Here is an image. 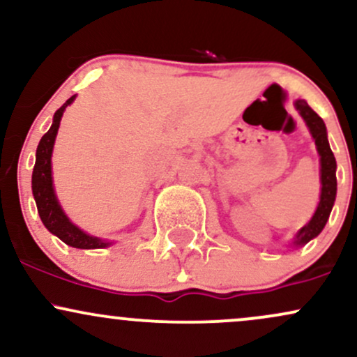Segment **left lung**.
Segmentation results:
<instances>
[{
  "mask_svg": "<svg viewBox=\"0 0 357 357\" xmlns=\"http://www.w3.org/2000/svg\"><path fill=\"white\" fill-rule=\"evenodd\" d=\"M296 109L305 121L307 127H309L315 146H317V153L321 155V202H319V206L314 213L312 220L304 228H301L297 231L296 238H294V245H305L307 241L315 238L322 231L327 220H329L331 211H333L335 191H337V179H335V167H337V165H335V158L333 151H331L329 141H327V130L322 119L302 99L296 100Z\"/></svg>",
  "mask_w": 357,
  "mask_h": 357,
  "instance_id": "left-lung-1",
  "label": "left lung"
}]
</instances>
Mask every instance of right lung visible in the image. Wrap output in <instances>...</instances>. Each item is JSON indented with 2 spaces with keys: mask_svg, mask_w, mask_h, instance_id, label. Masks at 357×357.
<instances>
[{
  "mask_svg": "<svg viewBox=\"0 0 357 357\" xmlns=\"http://www.w3.org/2000/svg\"><path fill=\"white\" fill-rule=\"evenodd\" d=\"M75 100V96L65 102L61 107L56 110L53 116V124L48 132L40 139V144L36 147V161L33 167V176H31V190H33V198L38 208V215L42 218L45 228L48 231L56 235L63 243L70 245L73 248H105L112 241L100 240L97 236H90L85 231H82L79 227L72 223L67 218L63 210H61L59 199H56L55 190H53L52 181V151L55 144L56 132H59L61 116L67 105H70Z\"/></svg>",
  "mask_w": 357,
  "mask_h": 357,
  "instance_id": "add662e5",
  "label": "right lung"
}]
</instances>
